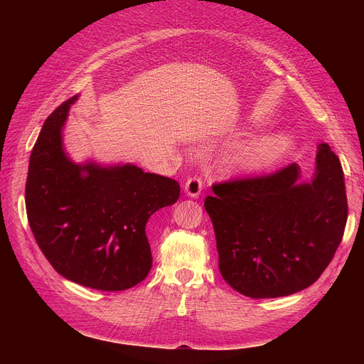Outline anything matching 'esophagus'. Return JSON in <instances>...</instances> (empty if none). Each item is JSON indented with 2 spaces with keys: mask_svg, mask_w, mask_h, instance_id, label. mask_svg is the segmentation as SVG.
Returning <instances> with one entry per match:
<instances>
[{
  "mask_svg": "<svg viewBox=\"0 0 364 364\" xmlns=\"http://www.w3.org/2000/svg\"><path fill=\"white\" fill-rule=\"evenodd\" d=\"M185 188V194L190 196V197H199L200 193H202V188H203V183H202V179L197 178V176H193V178H190L188 181L185 182L183 185Z\"/></svg>",
  "mask_w": 364,
  "mask_h": 364,
  "instance_id": "esophagus-1",
  "label": "esophagus"
}]
</instances>
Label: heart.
<instances>
[{
	"instance_id": "1",
	"label": "heart",
	"mask_w": 364,
	"mask_h": 364,
	"mask_svg": "<svg viewBox=\"0 0 364 364\" xmlns=\"http://www.w3.org/2000/svg\"><path fill=\"white\" fill-rule=\"evenodd\" d=\"M294 146L296 141L289 132H269L241 142L230 151L226 162L237 173H266L279 167L291 155Z\"/></svg>"
}]
</instances>
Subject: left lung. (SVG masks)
I'll return each mask as SVG.
<instances>
[{
  "label": "left lung",
  "mask_w": 364,
  "mask_h": 364,
  "mask_svg": "<svg viewBox=\"0 0 364 364\" xmlns=\"http://www.w3.org/2000/svg\"><path fill=\"white\" fill-rule=\"evenodd\" d=\"M311 181L291 164L261 178L217 183L205 209L214 226L218 269L238 293L266 299L301 291L331 262L345 232L343 170L317 147Z\"/></svg>",
  "instance_id": "obj_1"
}]
</instances>
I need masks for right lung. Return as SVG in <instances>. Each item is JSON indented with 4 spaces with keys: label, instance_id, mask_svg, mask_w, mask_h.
<instances>
[{
    "label": "right lung",
    "instance_id": "right-lung-1",
    "mask_svg": "<svg viewBox=\"0 0 364 364\" xmlns=\"http://www.w3.org/2000/svg\"><path fill=\"white\" fill-rule=\"evenodd\" d=\"M77 98L46 119L31 150L28 223L42 253L63 278L95 290H127L151 269L149 218L178 202L181 186L134 164L74 162L63 149L62 130Z\"/></svg>",
    "mask_w": 364,
    "mask_h": 364
}]
</instances>
